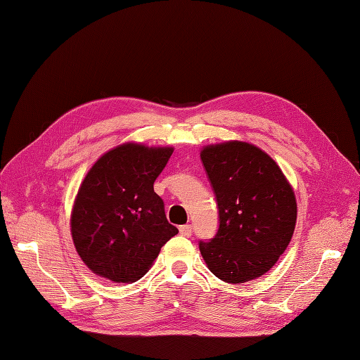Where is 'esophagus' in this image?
<instances>
[{"instance_id":"1","label":"esophagus","mask_w":360,"mask_h":360,"mask_svg":"<svg viewBox=\"0 0 360 360\" xmlns=\"http://www.w3.org/2000/svg\"><path fill=\"white\" fill-rule=\"evenodd\" d=\"M179 231H180V234L183 236V237H191L192 236V226L191 225H181L180 228H179Z\"/></svg>"}]
</instances>
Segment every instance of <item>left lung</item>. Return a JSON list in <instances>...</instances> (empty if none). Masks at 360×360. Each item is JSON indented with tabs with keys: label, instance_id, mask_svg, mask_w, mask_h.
I'll return each instance as SVG.
<instances>
[{
	"label": "left lung",
	"instance_id": "1",
	"mask_svg": "<svg viewBox=\"0 0 360 360\" xmlns=\"http://www.w3.org/2000/svg\"><path fill=\"white\" fill-rule=\"evenodd\" d=\"M200 156L219 209L217 234L200 242L207 267L230 284L263 276L296 228L292 186L264 150L245 141L205 146Z\"/></svg>",
	"mask_w": 360,
	"mask_h": 360
}]
</instances>
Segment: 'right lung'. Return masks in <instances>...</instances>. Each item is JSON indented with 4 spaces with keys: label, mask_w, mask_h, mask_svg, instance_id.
<instances>
[{
    "label": "right lung",
    "mask_w": 360,
    "mask_h": 360,
    "mask_svg": "<svg viewBox=\"0 0 360 360\" xmlns=\"http://www.w3.org/2000/svg\"><path fill=\"white\" fill-rule=\"evenodd\" d=\"M172 151L124 143L108 150L86 172L75 197L70 233L76 252L94 275L118 284L135 282L179 233L153 189Z\"/></svg>",
    "instance_id": "add662e5"
}]
</instances>
